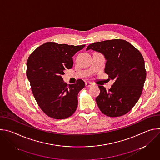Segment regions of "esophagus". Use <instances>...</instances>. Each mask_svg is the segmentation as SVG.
<instances>
[{
  "mask_svg": "<svg viewBox=\"0 0 160 160\" xmlns=\"http://www.w3.org/2000/svg\"><path fill=\"white\" fill-rule=\"evenodd\" d=\"M93 84L91 83V82H85V86L86 87H91L92 86Z\"/></svg>",
  "mask_w": 160,
  "mask_h": 160,
  "instance_id": "34e87169",
  "label": "esophagus"
}]
</instances>
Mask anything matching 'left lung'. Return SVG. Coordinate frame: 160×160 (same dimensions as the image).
<instances>
[{"label": "left lung", "mask_w": 160, "mask_h": 160, "mask_svg": "<svg viewBox=\"0 0 160 160\" xmlns=\"http://www.w3.org/2000/svg\"><path fill=\"white\" fill-rule=\"evenodd\" d=\"M92 49L104 55V72L115 83L106 90L99 85L100 94L96 101L101 111L118 117L130 111L139 99L146 78L144 60L132 44L122 39L107 40L90 44Z\"/></svg>", "instance_id": "8db88e82"}]
</instances>
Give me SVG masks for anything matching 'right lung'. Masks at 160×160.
<instances>
[{
	"mask_svg": "<svg viewBox=\"0 0 160 160\" xmlns=\"http://www.w3.org/2000/svg\"><path fill=\"white\" fill-rule=\"evenodd\" d=\"M85 46L48 42L28 59L27 76L33 94L41 109L51 118L65 119L77 109L78 94L85 83L80 79L75 84L68 85L61 75L73 67L72 57Z\"/></svg>",
	"mask_w": 160,
	"mask_h": 160,
	"instance_id": "obj_1",
	"label": "right lung"
}]
</instances>
